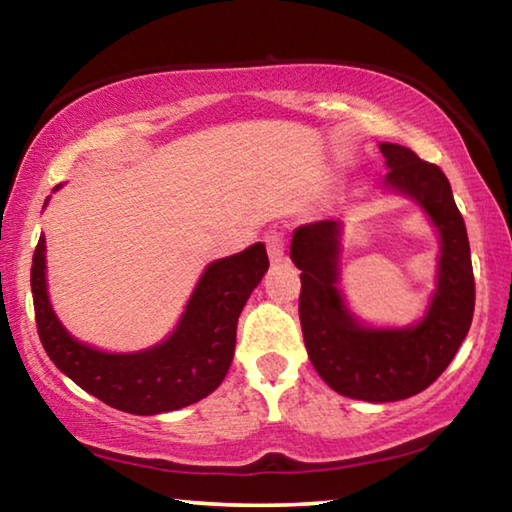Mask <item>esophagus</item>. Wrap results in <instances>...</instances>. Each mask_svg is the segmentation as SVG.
Segmentation results:
<instances>
[{
    "label": "esophagus",
    "mask_w": 512,
    "mask_h": 512,
    "mask_svg": "<svg viewBox=\"0 0 512 512\" xmlns=\"http://www.w3.org/2000/svg\"><path fill=\"white\" fill-rule=\"evenodd\" d=\"M266 250L268 257H271V264H280L284 262V241L277 232H268L266 235Z\"/></svg>",
    "instance_id": "esophagus-1"
}]
</instances>
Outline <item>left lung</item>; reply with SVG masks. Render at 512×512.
<instances>
[{
    "instance_id": "obj_1",
    "label": "left lung",
    "mask_w": 512,
    "mask_h": 512,
    "mask_svg": "<svg viewBox=\"0 0 512 512\" xmlns=\"http://www.w3.org/2000/svg\"><path fill=\"white\" fill-rule=\"evenodd\" d=\"M388 173L381 194L413 201L438 232L436 289L411 325H372L341 291L343 221L300 225L291 262L300 268V325L307 354L325 384L363 402H397L422 393L452 363L474 314V275L465 221L436 164L402 144L381 142Z\"/></svg>"
}]
</instances>
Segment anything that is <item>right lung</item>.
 Returning <instances> with one entry per match:
<instances>
[{
    "mask_svg": "<svg viewBox=\"0 0 512 512\" xmlns=\"http://www.w3.org/2000/svg\"><path fill=\"white\" fill-rule=\"evenodd\" d=\"M266 271L262 241L214 259L198 277L176 327L160 343L135 352H108L79 341L60 323L49 300L47 241L40 235L31 293L42 348L63 375L112 409L133 415L178 411L214 393L228 375L239 314Z\"/></svg>",
    "mask_w": 512,
    "mask_h": 512,
    "instance_id": "add662e5",
    "label": "right lung"
}]
</instances>
